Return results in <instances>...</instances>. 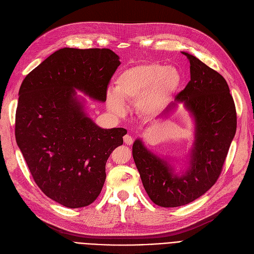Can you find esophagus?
Wrapping results in <instances>:
<instances>
[{"label": "esophagus", "instance_id": "esophagus-1", "mask_svg": "<svg viewBox=\"0 0 254 254\" xmlns=\"http://www.w3.org/2000/svg\"><path fill=\"white\" fill-rule=\"evenodd\" d=\"M132 138L129 136V135H126L125 137H124V142L127 144V145H130V144H132Z\"/></svg>", "mask_w": 254, "mask_h": 254}]
</instances>
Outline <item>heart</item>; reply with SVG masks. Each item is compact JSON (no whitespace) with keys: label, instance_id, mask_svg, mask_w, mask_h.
<instances>
[{"label":"heart","instance_id":"1","mask_svg":"<svg viewBox=\"0 0 254 254\" xmlns=\"http://www.w3.org/2000/svg\"><path fill=\"white\" fill-rule=\"evenodd\" d=\"M115 90L106 95L111 112L120 115L126 111L125 101L134 102L138 114L154 117L162 113L181 84L180 72L174 66L148 63L129 66L115 79Z\"/></svg>","mask_w":254,"mask_h":254}]
</instances>
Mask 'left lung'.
Wrapping results in <instances>:
<instances>
[{"instance_id":"left-lung-1","label":"left lung","mask_w":254,"mask_h":254,"mask_svg":"<svg viewBox=\"0 0 254 254\" xmlns=\"http://www.w3.org/2000/svg\"><path fill=\"white\" fill-rule=\"evenodd\" d=\"M182 53L190 64V81L163 115L183 103L194 119L189 169L178 176L166 159L149 151L140 139L132 145L146 192L155 205L165 208L190 204L215 184L237 128L236 107L225 79L195 57Z\"/></svg>"}]
</instances>
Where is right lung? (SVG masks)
<instances>
[{"label": "right lung", "mask_w": 254, "mask_h": 254, "mask_svg": "<svg viewBox=\"0 0 254 254\" xmlns=\"http://www.w3.org/2000/svg\"><path fill=\"white\" fill-rule=\"evenodd\" d=\"M120 64L108 48H62L25 76L19 88L15 138L34 181L48 197L81 208L99 196L106 163L127 129L102 128L75 89L105 102Z\"/></svg>", "instance_id": "obj_1"}]
</instances>
